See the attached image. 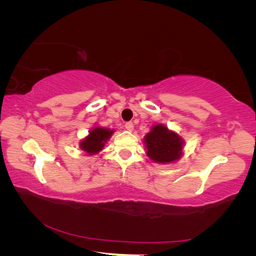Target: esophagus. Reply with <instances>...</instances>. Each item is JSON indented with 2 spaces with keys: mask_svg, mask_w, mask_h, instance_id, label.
Returning a JSON list of instances; mask_svg holds the SVG:
<instances>
[{
  "mask_svg": "<svg viewBox=\"0 0 256 256\" xmlns=\"http://www.w3.org/2000/svg\"><path fill=\"white\" fill-rule=\"evenodd\" d=\"M125 128L128 130V131H130V132H132L133 130H134V124L132 123V122H128L126 124H125Z\"/></svg>",
  "mask_w": 256,
  "mask_h": 256,
  "instance_id": "esophagus-1",
  "label": "esophagus"
}]
</instances>
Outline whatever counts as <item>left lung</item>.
<instances>
[{
  "instance_id": "obj_1",
  "label": "left lung",
  "mask_w": 256,
  "mask_h": 256,
  "mask_svg": "<svg viewBox=\"0 0 256 256\" xmlns=\"http://www.w3.org/2000/svg\"><path fill=\"white\" fill-rule=\"evenodd\" d=\"M146 156L156 164H174L184 154L185 141L164 124H154L144 138Z\"/></svg>"
}]
</instances>
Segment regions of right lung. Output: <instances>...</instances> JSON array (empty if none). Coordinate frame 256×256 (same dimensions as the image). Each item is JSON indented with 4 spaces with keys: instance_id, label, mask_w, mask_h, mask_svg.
Returning <instances> with one entry per match:
<instances>
[{
    "instance_id": "1",
    "label": "right lung",
    "mask_w": 256,
    "mask_h": 256,
    "mask_svg": "<svg viewBox=\"0 0 256 256\" xmlns=\"http://www.w3.org/2000/svg\"><path fill=\"white\" fill-rule=\"evenodd\" d=\"M115 130L102 128L94 124V126L90 128L88 136H86L79 142V148L84 151L86 156H96L102 150L105 144L110 140L114 134Z\"/></svg>"
}]
</instances>
